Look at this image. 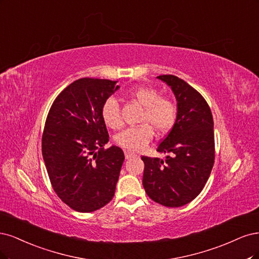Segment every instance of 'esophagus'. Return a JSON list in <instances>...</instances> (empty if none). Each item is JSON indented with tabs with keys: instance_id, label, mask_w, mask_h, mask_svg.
Wrapping results in <instances>:
<instances>
[{
	"instance_id": "obj_1",
	"label": "esophagus",
	"mask_w": 259,
	"mask_h": 259,
	"mask_svg": "<svg viewBox=\"0 0 259 259\" xmlns=\"http://www.w3.org/2000/svg\"><path fill=\"white\" fill-rule=\"evenodd\" d=\"M124 157H126V159H131V158H136L138 156L136 154L130 153V152H124Z\"/></svg>"
}]
</instances>
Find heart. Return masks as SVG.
I'll return each mask as SVG.
<instances>
[{"mask_svg": "<svg viewBox=\"0 0 259 259\" xmlns=\"http://www.w3.org/2000/svg\"><path fill=\"white\" fill-rule=\"evenodd\" d=\"M129 95L143 107L140 116L142 124L122 130L115 137V141L126 151L139 152L153 139V129L158 133H165L171 129L177 117V105L170 97L160 96L159 91L154 87L138 86L131 89ZM101 115L107 127L112 129L121 127L120 108L115 98L110 97L103 102Z\"/></svg>", "mask_w": 259, "mask_h": 259, "instance_id": "1", "label": "heart"}]
</instances>
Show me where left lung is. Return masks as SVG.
Here are the masks:
<instances>
[{
	"label": "left lung",
	"instance_id": "8db88e82",
	"mask_svg": "<svg viewBox=\"0 0 259 259\" xmlns=\"http://www.w3.org/2000/svg\"><path fill=\"white\" fill-rule=\"evenodd\" d=\"M168 84L178 101L177 120L157 152L164 160L142 156L143 186L155 202L168 207L189 203L201 193L215 159L214 122L201 94L174 75L157 76Z\"/></svg>",
	"mask_w": 259,
	"mask_h": 259
}]
</instances>
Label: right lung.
Returning <instances> with one entry per match:
<instances>
[{"label":"right lung","instance_id":"1","mask_svg":"<svg viewBox=\"0 0 259 259\" xmlns=\"http://www.w3.org/2000/svg\"><path fill=\"white\" fill-rule=\"evenodd\" d=\"M118 80L84 77L58 95L48 112L41 153L55 193L73 210L89 213L111 201L124 159L120 147L104 149L110 137L103 102Z\"/></svg>","mask_w":259,"mask_h":259}]
</instances>
